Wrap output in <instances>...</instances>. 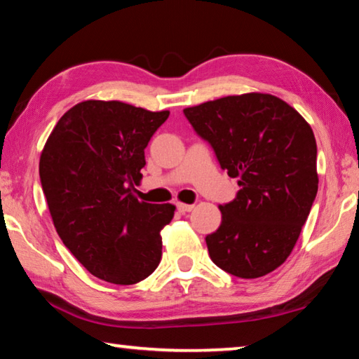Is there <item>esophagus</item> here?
<instances>
[{"mask_svg": "<svg viewBox=\"0 0 359 359\" xmlns=\"http://www.w3.org/2000/svg\"><path fill=\"white\" fill-rule=\"evenodd\" d=\"M194 209L193 204H185V203H177V210L182 212V214H185V212H190Z\"/></svg>", "mask_w": 359, "mask_h": 359, "instance_id": "1", "label": "esophagus"}]
</instances>
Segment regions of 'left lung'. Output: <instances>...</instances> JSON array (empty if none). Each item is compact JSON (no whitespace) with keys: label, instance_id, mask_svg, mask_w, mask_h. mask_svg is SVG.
<instances>
[{"label":"left lung","instance_id":"8db88e82","mask_svg":"<svg viewBox=\"0 0 359 359\" xmlns=\"http://www.w3.org/2000/svg\"><path fill=\"white\" fill-rule=\"evenodd\" d=\"M194 131L238 177L234 201L205 236L210 259L241 278L269 274L290 257L318 191L311 125L269 93H244L184 109Z\"/></svg>","mask_w":359,"mask_h":359}]
</instances>
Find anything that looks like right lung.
<instances>
[{
    "mask_svg": "<svg viewBox=\"0 0 359 359\" xmlns=\"http://www.w3.org/2000/svg\"><path fill=\"white\" fill-rule=\"evenodd\" d=\"M169 111L88 100L71 107L42 149L39 177L60 239L90 274L115 285L147 278L175 205L139 201L144 149Z\"/></svg>",
    "mask_w": 359,
    "mask_h": 359,
    "instance_id": "right-lung-1",
    "label": "right lung"
}]
</instances>
